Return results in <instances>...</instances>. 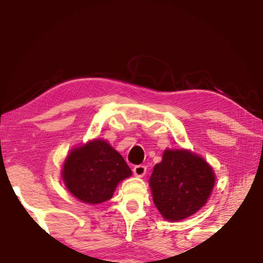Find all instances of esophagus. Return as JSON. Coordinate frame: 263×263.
Returning <instances> with one entry per match:
<instances>
[{"label":"esophagus","instance_id":"obj_1","mask_svg":"<svg viewBox=\"0 0 263 263\" xmlns=\"http://www.w3.org/2000/svg\"><path fill=\"white\" fill-rule=\"evenodd\" d=\"M146 166L145 164H137V166L133 167V174L138 177H141L146 174Z\"/></svg>","mask_w":263,"mask_h":263}]
</instances>
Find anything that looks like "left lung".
Instances as JSON below:
<instances>
[{
    "instance_id": "left-lung-1",
    "label": "left lung",
    "mask_w": 263,
    "mask_h": 263,
    "mask_svg": "<svg viewBox=\"0 0 263 263\" xmlns=\"http://www.w3.org/2000/svg\"><path fill=\"white\" fill-rule=\"evenodd\" d=\"M153 201L164 219L181 220L194 215L215 185V173L197 155L188 151H164L149 179Z\"/></svg>"
}]
</instances>
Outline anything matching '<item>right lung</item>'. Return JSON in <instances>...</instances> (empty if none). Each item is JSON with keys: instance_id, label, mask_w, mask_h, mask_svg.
I'll use <instances>...</instances> for the list:
<instances>
[{"instance_id": "right-lung-1", "label": "right lung", "mask_w": 263, "mask_h": 263, "mask_svg": "<svg viewBox=\"0 0 263 263\" xmlns=\"http://www.w3.org/2000/svg\"><path fill=\"white\" fill-rule=\"evenodd\" d=\"M131 174L122 155L104 140L90 141L73 149L62 171L67 189L89 204L108 201L119 182Z\"/></svg>"}]
</instances>
